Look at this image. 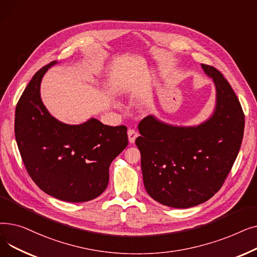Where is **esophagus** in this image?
Here are the masks:
<instances>
[{"label":"esophagus","instance_id":"1","mask_svg":"<svg viewBox=\"0 0 257 257\" xmlns=\"http://www.w3.org/2000/svg\"><path fill=\"white\" fill-rule=\"evenodd\" d=\"M138 137H139V134H138V132L136 130H134V129H129L128 130V139H129V142L131 144H133L134 142H136Z\"/></svg>","mask_w":257,"mask_h":257}]
</instances>
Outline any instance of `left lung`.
<instances>
[{
  "mask_svg": "<svg viewBox=\"0 0 257 257\" xmlns=\"http://www.w3.org/2000/svg\"><path fill=\"white\" fill-rule=\"evenodd\" d=\"M217 87V108L198 127H173L153 116L141 120L136 144L147 193L159 203L188 208L224 184L244 136L245 114L232 87L215 67L202 64Z\"/></svg>",
  "mask_w": 257,
  "mask_h": 257,
  "instance_id": "left-lung-1",
  "label": "left lung"
}]
</instances>
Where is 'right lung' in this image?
<instances>
[{"label":"right lung","mask_w":257,"mask_h":257,"mask_svg":"<svg viewBox=\"0 0 257 257\" xmlns=\"http://www.w3.org/2000/svg\"><path fill=\"white\" fill-rule=\"evenodd\" d=\"M52 61L35 73L17 108L15 133L22 160L40 190L66 202L99 197L109 181V166L128 145L127 127L106 126L96 118L65 125L40 99L39 86Z\"/></svg>","instance_id":"right-lung-1"}]
</instances>
